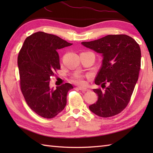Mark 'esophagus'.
<instances>
[{"label": "esophagus", "mask_w": 153, "mask_h": 153, "mask_svg": "<svg viewBox=\"0 0 153 153\" xmlns=\"http://www.w3.org/2000/svg\"><path fill=\"white\" fill-rule=\"evenodd\" d=\"M78 89H79L80 91H83V92H85V91H89V89H87L86 88H84V87H79Z\"/></svg>", "instance_id": "34e87169"}]
</instances>
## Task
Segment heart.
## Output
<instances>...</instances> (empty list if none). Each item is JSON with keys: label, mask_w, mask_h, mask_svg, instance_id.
Wrapping results in <instances>:
<instances>
[{"label": "heart", "mask_w": 153, "mask_h": 153, "mask_svg": "<svg viewBox=\"0 0 153 153\" xmlns=\"http://www.w3.org/2000/svg\"><path fill=\"white\" fill-rule=\"evenodd\" d=\"M71 81L75 83L79 84V85H84L85 84V81H84L83 77L79 74H76L73 76L71 78Z\"/></svg>", "instance_id": "heart-1"}]
</instances>
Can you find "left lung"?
<instances>
[{"instance_id": "8db88e82", "label": "left lung", "mask_w": 153, "mask_h": 153, "mask_svg": "<svg viewBox=\"0 0 153 153\" xmlns=\"http://www.w3.org/2000/svg\"><path fill=\"white\" fill-rule=\"evenodd\" d=\"M82 44L102 54V63L95 77L96 85L105 91L94 89L98 100L89 110L102 118L115 116L124 109L130 100L139 77L141 49L139 44L127 35H108L99 39Z\"/></svg>"}]
</instances>
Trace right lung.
<instances>
[{
    "instance_id": "add662e5",
    "label": "right lung",
    "mask_w": 153,
    "mask_h": 153,
    "mask_svg": "<svg viewBox=\"0 0 153 153\" xmlns=\"http://www.w3.org/2000/svg\"><path fill=\"white\" fill-rule=\"evenodd\" d=\"M71 45L56 35L39 31L25 39L19 52L22 93L30 108L43 118H54L63 110L68 92L73 89L68 83L55 89L49 87L51 78L60 69L57 51Z\"/></svg>"
}]
</instances>
